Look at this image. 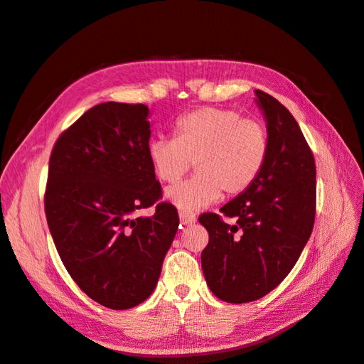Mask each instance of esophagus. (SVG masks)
<instances>
[{
	"mask_svg": "<svg viewBox=\"0 0 364 364\" xmlns=\"http://www.w3.org/2000/svg\"><path fill=\"white\" fill-rule=\"evenodd\" d=\"M179 218H181V225H183V226H190V225L196 223V215H193V214L181 213Z\"/></svg>",
	"mask_w": 364,
	"mask_h": 364,
	"instance_id": "obj_1",
	"label": "esophagus"
}]
</instances>
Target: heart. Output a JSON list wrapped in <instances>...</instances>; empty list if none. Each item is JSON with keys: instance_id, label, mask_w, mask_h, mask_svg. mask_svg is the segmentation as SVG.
Here are the masks:
<instances>
[{"instance_id": "obj_1", "label": "heart", "mask_w": 364, "mask_h": 364, "mask_svg": "<svg viewBox=\"0 0 364 364\" xmlns=\"http://www.w3.org/2000/svg\"><path fill=\"white\" fill-rule=\"evenodd\" d=\"M269 147L267 129L259 119L243 118L234 109L202 107L176 123L173 139H151L147 156L165 183L182 179L194 162V178L165 193L182 213L194 214L217 202L222 193H245L266 165Z\"/></svg>"}]
</instances>
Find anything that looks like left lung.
Instances as JSON below:
<instances>
[{
	"mask_svg": "<svg viewBox=\"0 0 364 364\" xmlns=\"http://www.w3.org/2000/svg\"><path fill=\"white\" fill-rule=\"evenodd\" d=\"M266 118L269 156L249 188L199 222L209 234L202 270L209 290L230 304L257 301L284 281L311 235L316 217V164L289 109L255 91Z\"/></svg>",
	"mask_w": 364,
	"mask_h": 364,
	"instance_id": "obj_1",
	"label": "left lung"
}]
</instances>
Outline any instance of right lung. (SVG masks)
Returning <instances> with one entry per match:
<instances>
[{"instance_id":"right-lung-1","label":"right lung","mask_w":364,"mask_h":364,"mask_svg":"<svg viewBox=\"0 0 364 364\" xmlns=\"http://www.w3.org/2000/svg\"><path fill=\"white\" fill-rule=\"evenodd\" d=\"M149 107L107 102L85 112L50 156L46 215L65 269L112 310L144 302L179 228L147 156ZM157 203L151 218L138 208Z\"/></svg>"}]
</instances>
